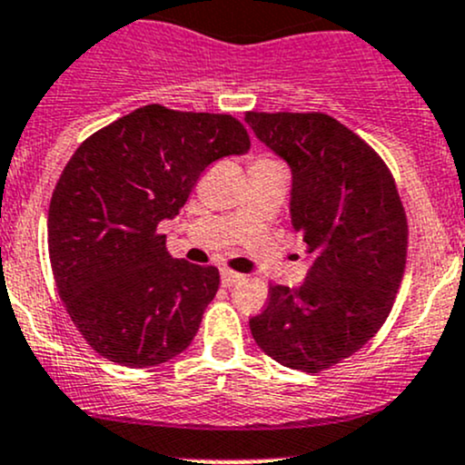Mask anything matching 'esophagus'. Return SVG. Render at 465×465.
<instances>
[{"label": "esophagus", "instance_id": "obj_1", "mask_svg": "<svg viewBox=\"0 0 465 465\" xmlns=\"http://www.w3.org/2000/svg\"><path fill=\"white\" fill-rule=\"evenodd\" d=\"M221 278H223V287H236V284L242 280V275L232 272V269H221Z\"/></svg>", "mask_w": 465, "mask_h": 465}]
</instances>
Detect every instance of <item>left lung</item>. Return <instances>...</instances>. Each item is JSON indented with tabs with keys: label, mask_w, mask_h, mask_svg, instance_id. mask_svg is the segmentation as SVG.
Returning <instances> with one entry per match:
<instances>
[{
	"label": "left lung",
	"mask_w": 465,
	"mask_h": 465,
	"mask_svg": "<svg viewBox=\"0 0 465 465\" xmlns=\"http://www.w3.org/2000/svg\"><path fill=\"white\" fill-rule=\"evenodd\" d=\"M244 121L291 167V224L311 256L304 282L269 289L249 329L275 361L320 373L389 318L406 267L404 205L386 163L333 116L247 112Z\"/></svg>",
	"instance_id": "obj_1"
}]
</instances>
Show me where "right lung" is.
<instances>
[{
    "label": "right lung",
    "instance_id": "add662e5",
    "mask_svg": "<svg viewBox=\"0 0 465 465\" xmlns=\"http://www.w3.org/2000/svg\"><path fill=\"white\" fill-rule=\"evenodd\" d=\"M232 114L163 105L121 116L76 147L48 209V252L65 311L114 364L147 369L192 344L221 273L167 253L158 223L207 165L249 150Z\"/></svg>",
    "mask_w": 465,
    "mask_h": 465
}]
</instances>
